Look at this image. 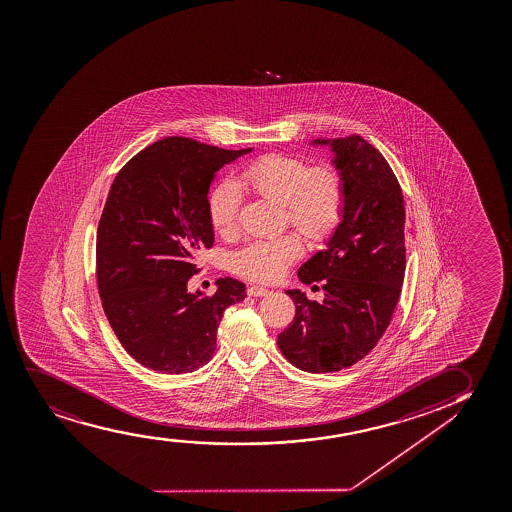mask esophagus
Masks as SVG:
<instances>
[{
    "label": "esophagus",
    "mask_w": 512,
    "mask_h": 512,
    "mask_svg": "<svg viewBox=\"0 0 512 512\" xmlns=\"http://www.w3.org/2000/svg\"><path fill=\"white\" fill-rule=\"evenodd\" d=\"M248 295L250 297H265V295H269V290L267 288H262V286H248L247 290Z\"/></svg>",
    "instance_id": "esophagus-1"
}]
</instances>
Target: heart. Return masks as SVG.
I'll use <instances>...</instances> for the list:
<instances>
[{
  "instance_id": "obj_1",
  "label": "heart",
  "mask_w": 512,
  "mask_h": 512,
  "mask_svg": "<svg viewBox=\"0 0 512 512\" xmlns=\"http://www.w3.org/2000/svg\"><path fill=\"white\" fill-rule=\"evenodd\" d=\"M238 182L265 200L284 205L291 226L307 240H326L340 224L345 183L329 165L310 169L302 158L264 155L240 172ZM240 207L241 190L233 179H224L210 191L207 209L217 233L229 236L236 231ZM300 253L302 243L293 234L252 241L234 255V269L255 281H274Z\"/></svg>"
}]
</instances>
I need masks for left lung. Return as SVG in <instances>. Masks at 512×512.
<instances>
[{"label": "left lung", "mask_w": 512, "mask_h": 512, "mask_svg": "<svg viewBox=\"0 0 512 512\" xmlns=\"http://www.w3.org/2000/svg\"><path fill=\"white\" fill-rule=\"evenodd\" d=\"M314 145L335 153L345 207L328 247L298 269L302 283L322 281L324 300L286 291L297 312L278 347L293 366L319 374L354 366L390 326L404 284L405 209L392 167L359 134Z\"/></svg>", "instance_id": "obj_1"}]
</instances>
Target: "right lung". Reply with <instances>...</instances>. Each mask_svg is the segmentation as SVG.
I'll return each instance as SVG.
<instances>
[{
	"label": "right lung",
	"instance_id": "right-lung-1",
	"mask_svg": "<svg viewBox=\"0 0 512 512\" xmlns=\"http://www.w3.org/2000/svg\"><path fill=\"white\" fill-rule=\"evenodd\" d=\"M247 150L171 136L136 153L108 193L96 233V281L115 336L141 366L193 373L215 352L224 310L247 297L238 279L191 293L198 253L214 245L215 172Z\"/></svg>",
	"mask_w": 512,
	"mask_h": 512
}]
</instances>
